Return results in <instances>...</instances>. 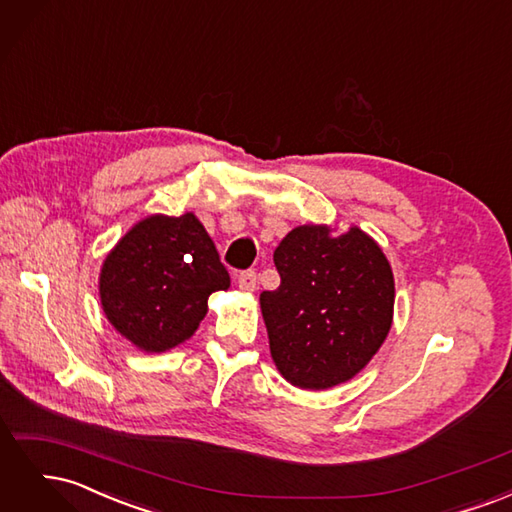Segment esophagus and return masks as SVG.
I'll list each match as a JSON object with an SVG mask.
<instances>
[{
	"label": "esophagus",
	"mask_w": 512,
	"mask_h": 512,
	"mask_svg": "<svg viewBox=\"0 0 512 512\" xmlns=\"http://www.w3.org/2000/svg\"><path fill=\"white\" fill-rule=\"evenodd\" d=\"M239 288L245 292H254L256 290V271H241L237 275Z\"/></svg>",
	"instance_id": "34e87169"
}]
</instances>
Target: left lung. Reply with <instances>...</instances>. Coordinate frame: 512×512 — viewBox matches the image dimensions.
Segmentation results:
<instances>
[{
  "mask_svg": "<svg viewBox=\"0 0 512 512\" xmlns=\"http://www.w3.org/2000/svg\"><path fill=\"white\" fill-rule=\"evenodd\" d=\"M280 286L260 292L271 356L299 389L346 382L371 361L393 322L389 260L361 228L290 230L273 254Z\"/></svg>",
  "mask_w": 512,
  "mask_h": 512,
  "instance_id": "left-lung-1",
  "label": "left lung"
}]
</instances>
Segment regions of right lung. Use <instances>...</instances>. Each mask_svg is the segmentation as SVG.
<instances>
[{
    "label": "right lung",
    "mask_w": 512,
    "mask_h": 512,
    "mask_svg": "<svg viewBox=\"0 0 512 512\" xmlns=\"http://www.w3.org/2000/svg\"><path fill=\"white\" fill-rule=\"evenodd\" d=\"M230 277L194 213L151 215L106 256L100 299L106 318L145 352H164L192 337L207 299Z\"/></svg>",
    "instance_id": "add662e5"
}]
</instances>
